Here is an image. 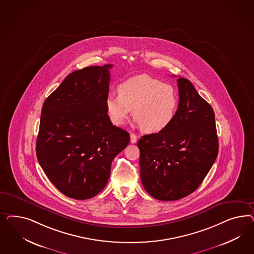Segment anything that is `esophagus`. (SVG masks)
Listing matches in <instances>:
<instances>
[{
	"label": "esophagus",
	"mask_w": 254,
	"mask_h": 254,
	"mask_svg": "<svg viewBox=\"0 0 254 254\" xmlns=\"http://www.w3.org/2000/svg\"><path fill=\"white\" fill-rule=\"evenodd\" d=\"M137 139H138V137H137V135H136V134H134V133H131V134H130L131 143H136V142H137Z\"/></svg>",
	"instance_id": "1"
}]
</instances>
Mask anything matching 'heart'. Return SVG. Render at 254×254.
<instances>
[{"label": "heart", "instance_id": "obj_1", "mask_svg": "<svg viewBox=\"0 0 254 254\" xmlns=\"http://www.w3.org/2000/svg\"><path fill=\"white\" fill-rule=\"evenodd\" d=\"M118 95L105 100L111 122L121 126L133 110V117L147 133H158L173 122L179 105L176 89L154 77L140 74L126 80L117 87Z\"/></svg>", "mask_w": 254, "mask_h": 254}]
</instances>
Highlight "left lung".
Listing matches in <instances>:
<instances>
[{"instance_id":"obj_1","label":"left lung","mask_w":254,"mask_h":254,"mask_svg":"<svg viewBox=\"0 0 254 254\" xmlns=\"http://www.w3.org/2000/svg\"><path fill=\"white\" fill-rule=\"evenodd\" d=\"M179 105L165 130L138 139L140 179L156 199L173 201L194 192L219 151L212 107L183 77L177 80Z\"/></svg>"}]
</instances>
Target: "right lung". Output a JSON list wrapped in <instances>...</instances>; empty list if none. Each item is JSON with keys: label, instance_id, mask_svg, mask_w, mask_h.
<instances>
[{"label": "right lung", "instance_id": "1", "mask_svg": "<svg viewBox=\"0 0 254 254\" xmlns=\"http://www.w3.org/2000/svg\"><path fill=\"white\" fill-rule=\"evenodd\" d=\"M112 64L71 72L44 102L36 155L50 182L70 198L97 195L129 133L114 126L105 108Z\"/></svg>", "mask_w": 254, "mask_h": 254}]
</instances>
